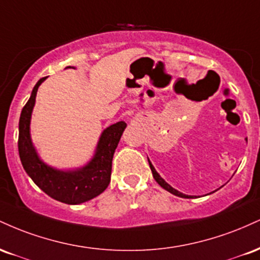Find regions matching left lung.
<instances>
[{
	"mask_svg": "<svg viewBox=\"0 0 260 260\" xmlns=\"http://www.w3.org/2000/svg\"><path fill=\"white\" fill-rule=\"evenodd\" d=\"M148 161H149V159H148ZM149 166H150V170H151V172H153V176H154V178H155V181L157 182V183L160 184L161 187L164 188V189H166L168 190V192H170V193H172V194H175V196H177V197H181V198H193V196H186V194H183V193H181V192H178V190H176L175 188H172L171 186H170L169 183H166L165 181L162 180V178L160 177V175L157 174L156 171H155V169H154V166L151 165V162L150 161H149Z\"/></svg>",
	"mask_w": 260,
	"mask_h": 260,
	"instance_id": "left-lung-1",
	"label": "left lung"
}]
</instances>
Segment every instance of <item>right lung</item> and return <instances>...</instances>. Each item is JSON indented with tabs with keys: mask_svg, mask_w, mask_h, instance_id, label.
<instances>
[{
	"mask_svg": "<svg viewBox=\"0 0 260 260\" xmlns=\"http://www.w3.org/2000/svg\"><path fill=\"white\" fill-rule=\"evenodd\" d=\"M46 77L41 78L32 89L28 103L19 118L18 150L25 172L34 183L47 196L66 204H80L95 198L106 189L111 178L112 157L127 123L120 121L107 127L101 134L96 153L88 165L77 171H58L38 157L30 139V118L38 88Z\"/></svg>",
	"mask_w": 260,
	"mask_h": 260,
	"instance_id": "add662e5",
	"label": "right lung"
}]
</instances>
